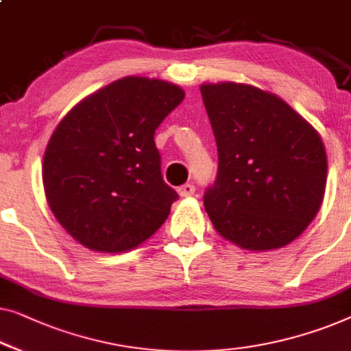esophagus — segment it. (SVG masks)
<instances>
[{
  "label": "esophagus",
  "mask_w": 351,
  "mask_h": 351,
  "mask_svg": "<svg viewBox=\"0 0 351 351\" xmlns=\"http://www.w3.org/2000/svg\"><path fill=\"white\" fill-rule=\"evenodd\" d=\"M195 191H196V186L193 184H185V185L177 188V193H179L180 197L193 196V195H195Z\"/></svg>",
  "instance_id": "1"
}]
</instances>
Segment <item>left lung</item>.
Listing matches in <instances>:
<instances>
[{
  "label": "left lung",
  "mask_w": 351,
  "mask_h": 351,
  "mask_svg": "<svg viewBox=\"0 0 351 351\" xmlns=\"http://www.w3.org/2000/svg\"><path fill=\"white\" fill-rule=\"evenodd\" d=\"M218 149L204 207L217 232L243 250L282 248L322 207L328 160L318 131L271 91L202 84Z\"/></svg>",
  "instance_id": "8db88e82"
}]
</instances>
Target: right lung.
I'll list each match as a JSON object with an SVG mask.
<instances>
[{"label": "right lung", "instance_id": "obj_1", "mask_svg": "<svg viewBox=\"0 0 351 351\" xmlns=\"http://www.w3.org/2000/svg\"><path fill=\"white\" fill-rule=\"evenodd\" d=\"M184 98L179 85L130 75L87 96L57 125L44 152V193L80 245L128 252L166 221L179 195L165 184L154 136Z\"/></svg>", "mask_w": 351, "mask_h": 351}]
</instances>
